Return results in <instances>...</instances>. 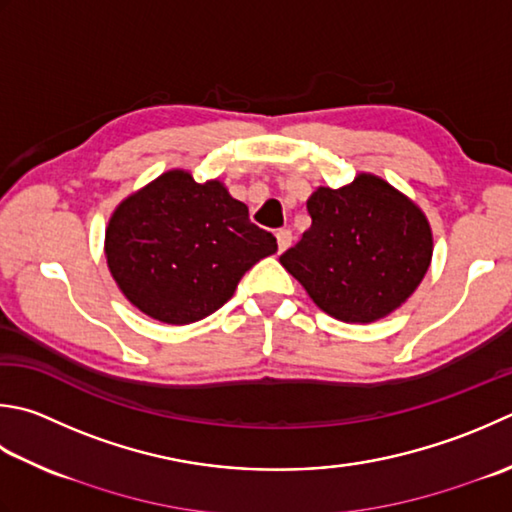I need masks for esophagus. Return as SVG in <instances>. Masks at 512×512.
Listing matches in <instances>:
<instances>
[{"instance_id":"1","label":"esophagus","mask_w":512,"mask_h":512,"mask_svg":"<svg viewBox=\"0 0 512 512\" xmlns=\"http://www.w3.org/2000/svg\"><path fill=\"white\" fill-rule=\"evenodd\" d=\"M275 237H277V248H279V253H284V250L290 246V242H293V233H290L288 228L277 230Z\"/></svg>"}]
</instances>
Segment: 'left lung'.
I'll return each mask as SVG.
<instances>
[{
	"instance_id": "left-lung-1",
	"label": "left lung",
	"mask_w": 512,
	"mask_h": 512,
	"mask_svg": "<svg viewBox=\"0 0 512 512\" xmlns=\"http://www.w3.org/2000/svg\"><path fill=\"white\" fill-rule=\"evenodd\" d=\"M313 224L279 257L313 302L342 322H375L413 295L433 257L422 210L384 179L359 175L344 188H317Z\"/></svg>"
}]
</instances>
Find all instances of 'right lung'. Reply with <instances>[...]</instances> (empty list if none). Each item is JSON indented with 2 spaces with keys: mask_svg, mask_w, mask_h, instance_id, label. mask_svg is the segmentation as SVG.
<instances>
[{
  "mask_svg": "<svg viewBox=\"0 0 512 512\" xmlns=\"http://www.w3.org/2000/svg\"><path fill=\"white\" fill-rule=\"evenodd\" d=\"M277 239L219 182L170 170L110 217L106 259L130 304L166 324H190L233 297L239 279L273 255Z\"/></svg>",
  "mask_w": 512,
  "mask_h": 512,
  "instance_id": "add662e5",
  "label": "right lung"
}]
</instances>
